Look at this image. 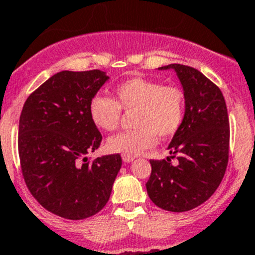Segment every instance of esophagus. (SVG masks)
Masks as SVG:
<instances>
[{
  "mask_svg": "<svg viewBox=\"0 0 255 255\" xmlns=\"http://www.w3.org/2000/svg\"><path fill=\"white\" fill-rule=\"evenodd\" d=\"M123 161L124 162H131V161H134V155L123 154Z\"/></svg>",
  "mask_w": 255,
  "mask_h": 255,
  "instance_id": "esophagus-1",
  "label": "esophagus"
}]
</instances>
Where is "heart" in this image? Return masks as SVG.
Returning a JSON list of instances; mask_svg holds the SVG:
<instances>
[{
	"label": "heart",
	"mask_w": 255,
	"mask_h": 255,
	"mask_svg": "<svg viewBox=\"0 0 255 255\" xmlns=\"http://www.w3.org/2000/svg\"><path fill=\"white\" fill-rule=\"evenodd\" d=\"M115 98L97 94L89 102V117L101 130L114 131L124 111H135L134 130L114 135L107 140L110 152L136 155L154 147L157 135L170 138L182 126L186 115V94L181 87L132 76L114 89Z\"/></svg>",
	"instance_id": "heart-1"
}]
</instances>
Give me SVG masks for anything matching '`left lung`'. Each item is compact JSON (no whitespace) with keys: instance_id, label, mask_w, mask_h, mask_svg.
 Wrapping results in <instances>:
<instances>
[{"instance_id":"8db88e82","label":"left lung","mask_w":255,"mask_h":255,"mask_svg":"<svg viewBox=\"0 0 255 255\" xmlns=\"http://www.w3.org/2000/svg\"><path fill=\"white\" fill-rule=\"evenodd\" d=\"M161 69L176 71L186 94L185 120L173 135L167 159H150L148 195L159 208L186 212L213 195L229 163L230 123L220 88L199 70L180 64ZM179 163L173 166L170 158Z\"/></svg>"}]
</instances>
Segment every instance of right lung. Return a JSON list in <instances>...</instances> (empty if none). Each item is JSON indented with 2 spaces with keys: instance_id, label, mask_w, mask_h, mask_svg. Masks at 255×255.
<instances>
[{
  "instance_id": "obj_1",
  "label": "right lung",
  "mask_w": 255,
  "mask_h": 255,
  "mask_svg": "<svg viewBox=\"0 0 255 255\" xmlns=\"http://www.w3.org/2000/svg\"><path fill=\"white\" fill-rule=\"evenodd\" d=\"M101 70L61 71L26 98L19 121L20 167L40 206L67 220H84L110 199L121 155L88 161L102 134L89 117V102L107 82Z\"/></svg>"
}]
</instances>
